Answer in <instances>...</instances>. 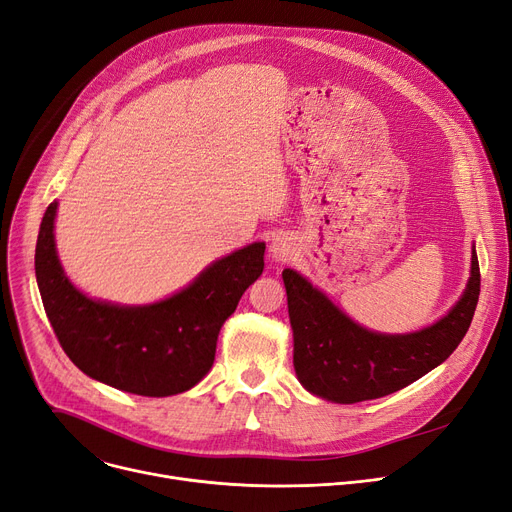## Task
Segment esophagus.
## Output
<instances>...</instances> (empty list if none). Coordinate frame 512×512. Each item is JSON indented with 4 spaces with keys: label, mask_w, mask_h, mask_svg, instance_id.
I'll return each mask as SVG.
<instances>
[{
    "label": "esophagus",
    "mask_w": 512,
    "mask_h": 512,
    "mask_svg": "<svg viewBox=\"0 0 512 512\" xmlns=\"http://www.w3.org/2000/svg\"><path fill=\"white\" fill-rule=\"evenodd\" d=\"M294 253H297V245H294V240L286 234H278L272 238L270 242V255L274 261H290L294 257Z\"/></svg>",
    "instance_id": "34e87169"
}]
</instances>
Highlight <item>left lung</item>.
Segmentation results:
<instances>
[{
	"instance_id": "obj_1",
	"label": "left lung",
	"mask_w": 512,
	"mask_h": 512,
	"mask_svg": "<svg viewBox=\"0 0 512 512\" xmlns=\"http://www.w3.org/2000/svg\"><path fill=\"white\" fill-rule=\"evenodd\" d=\"M294 338V371L319 398L355 405L382 398L444 363L465 338L479 299V263L471 249V276L454 307L432 326L409 334L363 328L299 272L284 270Z\"/></svg>"
}]
</instances>
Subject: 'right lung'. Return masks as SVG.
<instances>
[{"label":"right lung","mask_w":512,"mask_h":512,"mask_svg":"<svg viewBox=\"0 0 512 512\" xmlns=\"http://www.w3.org/2000/svg\"><path fill=\"white\" fill-rule=\"evenodd\" d=\"M58 201L41 220L35 274L49 324L64 353L89 378L139 396H172L197 386L215 359L224 321L263 272L265 242H251L172 297L149 305L91 299L66 276L56 249Z\"/></svg>","instance_id":"1"}]
</instances>
